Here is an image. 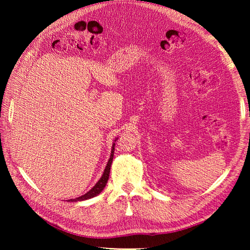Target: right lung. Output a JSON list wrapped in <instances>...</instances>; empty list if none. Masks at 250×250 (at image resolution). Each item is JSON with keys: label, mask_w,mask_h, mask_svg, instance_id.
<instances>
[{"label": "right lung", "mask_w": 250, "mask_h": 250, "mask_svg": "<svg viewBox=\"0 0 250 250\" xmlns=\"http://www.w3.org/2000/svg\"><path fill=\"white\" fill-rule=\"evenodd\" d=\"M113 152H115V144H113V145H112L111 154H110L109 161H108V163H107V165H106V167H105V170H104V172H103V175L101 176V178L99 179V181H98V183L94 186V188H90V190H89L86 194L80 196V197H78V198H76V199H70L69 201H81V200H86V199L95 197V196H97V195H99V194L103 191V188H105V186H106L108 177H109L110 166H111L112 158H113Z\"/></svg>", "instance_id": "1"}]
</instances>
